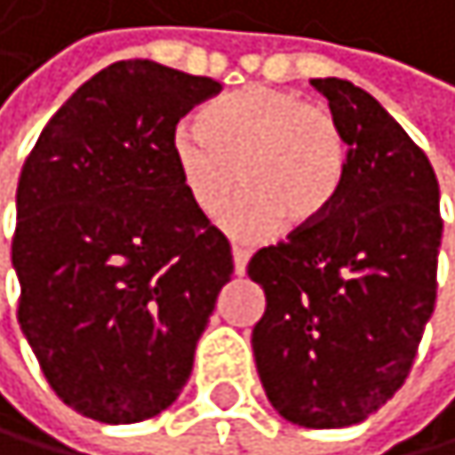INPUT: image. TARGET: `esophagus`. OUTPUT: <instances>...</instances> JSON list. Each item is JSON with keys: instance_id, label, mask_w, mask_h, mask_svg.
<instances>
[{"instance_id": "obj_1", "label": "esophagus", "mask_w": 455, "mask_h": 455, "mask_svg": "<svg viewBox=\"0 0 455 455\" xmlns=\"http://www.w3.org/2000/svg\"><path fill=\"white\" fill-rule=\"evenodd\" d=\"M232 259H235V274H237V276L246 274V266H249V251H246V249H240V246H235V249H232Z\"/></svg>"}]
</instances>
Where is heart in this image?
<instances>
[{
    "mask_svg": "<svg viewBox=\"0 0 455 455\" xmlns=\"http://www.w3.org/2000/svg\"><path fill=\"white\" fill-rule=\"evenodd\" d=\"M172 156L198 212L218 218L243 187L229 223L237 235H262L276 220L305 229L327 212L344 176V136L302 94L246 86L209 106L201 123H181Z\"/></svg>",
    "mask_w": 455,
    "mask_h": 455,
    "instance_id": "b5f03b06",
    "label": "heart"
}]
</instances>
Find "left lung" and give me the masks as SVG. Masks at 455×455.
<instances>
[{
  "label": "left lung",
  "instance_id": "obj_1",
  "mask_svg": "<svg viewBox=\"0 0 455 455\" xmlns=\"http://www.w3.org/2000/svg\"><path fill=\"white\" fill-rule=\"evenodd\" d=\"M347 145L339 196L259 249L251 347L271 405L305 428H347L395 397L436 305L439 184L428 156L369 92L315 77Z\"/></svg>",
  "mask_w": 455,
  "mask_h": 455
}]
</instances>
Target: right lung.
<instances>
[{
	"mask_svg": "<svg viewBox=\"0 0 455 455\" xmlns=\"http://www.w3.org/2000/svg\"><path fill=\"white\" fill-rule=\"evenodd\" d=\"M220 92L153 60H116L41 131L16 189L19 324L52 392L108 425L162 414L193 371L232 279V249L189 201L181 116Z\"/></svg>",
	"mask_w": 455,
	"mask_h": 455,
	"instance_id": "right-lung-1",
	"label": "right lung"
}]
</instances>
